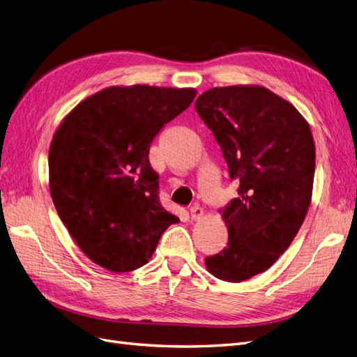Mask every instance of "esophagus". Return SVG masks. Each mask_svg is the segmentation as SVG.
I'll use <instances>...</instances> for the list:
<instances>
[{
    "label": "esophagus",
    "instance_id": "obj_1",
    "mask_svg": "<svg viewBox=\"0 0 357 357\" xmlns=\"http://www.w3.org/2000/svg\"><path fill=\"white\" fill-rule=\"evenodd\" d=\"M202 214H204V211H202V208L199 207V205L198 204H193L192 207H190V218H192V220L201 219Z\"/></svg>",
    "mask_w": 357,
    "mask_h": 357
}]
</instances>
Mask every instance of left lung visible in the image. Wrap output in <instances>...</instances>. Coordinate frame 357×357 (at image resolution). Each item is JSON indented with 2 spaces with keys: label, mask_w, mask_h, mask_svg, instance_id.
<instances>
[{
  "label": "left lung",
  "mask_w": 357,
  "mask_h": 357,
  "mask_svg": "<svg viewBox=\"0 0 357 357\" xmlns=\"http://www.w3.org/2000/svg\"><path fill=\"white\" fill-rule=\"evenodd\" d=\"M195 109L240 185L222 211L228 245L205 259V266L215 278L241 283L271 268L304 223L314 181V139L295 105L264 86L208 89Z\"/></svg>",
  "instance_id": "1"
}]
</instances>
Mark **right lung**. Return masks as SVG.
I'll return each instance as SVG.
<instances>
[{
	"mask_svg": "<svg viewBox=\"0 0 357 357\" xmlns=\"http://www.w3.org/2000/svg\"><path fill=\"white\" fill-rule=\"evenodd\" d=\"M195 96L193 88L110 86L62 119L49 149L50 195L93 264L134 271L149 262L168 226L178 223L158 199L149 147Z\"/></svg>",
	"mask_w": 357,
	"mask_h": 357,
	"instance_id": "add662e5",
	"label": "right lung"
}]
</instances>
